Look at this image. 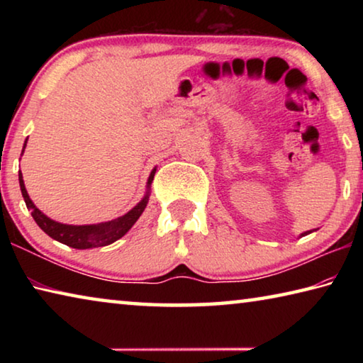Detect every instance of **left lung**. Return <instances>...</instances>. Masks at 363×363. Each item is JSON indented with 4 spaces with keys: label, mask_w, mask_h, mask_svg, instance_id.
Here are the masks:
<instances>
[{
    "label": "left lung",
    "mask_w": 363,
    "mask_h": 363,
    "mask_svg": "<svg viewBox=\"0 0 363 363\" xmlns=\"http://www.w3.org/2000/svg\"><path fill=\"white\" fill-rule=\"evenodd\" d=\"M311 232H312V230H309V232H304V233H303V237H304V235H307V233H311Z\"/></svg>",
    "instance_id": "obj_1"
}]
</instances>
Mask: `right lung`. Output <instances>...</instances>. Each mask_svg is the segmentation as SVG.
<instances>
[{
    "label": "right lung",
    "instance_id": "add662e5",
    "mask_svg": "<svg viewBox=\"0 0 363 363\" xmlns=\"http://www.w3.org/2000/svg\"><path fill=\"white\" fill-rule=\"evenodd\" d=\"M26 145H27V140H26V144H23V149H26ZM155 171H157L155 168L152 169L149 181H147V192L144 195V199L140 200L131 211H128L126 214H123V216L116 218V219L107 220V223L88 224V225L62 224V223H57V220H52L51 218H48L46 214H43L38 208L35 206L33 201L30 200L21 171H19V184H21L22 196H23V200H26V205L28 210L32 211L35 223L40 225V229L43 232H46L49 237L60 243L67 245V247H72L77 250H88V248L106 247V245L113 243L131 229L134 223H136L140 214H143V211L145 210L147 203H149L150 184L153 181V176H155Z\"/></svg>",
    "mask_w": 363,
    "mask_h": 363
}]
</instances>
